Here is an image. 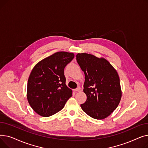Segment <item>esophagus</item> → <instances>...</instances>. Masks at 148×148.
I'll use <instances>...</instances> for the list:
<instances>
[{
	"label": "esophagus",
	"instance_id": "1",
	"mask_svg": "<svg viewBox=\"0 0 148 148\" xmlns=\"http://www.w3.org/2000/svg\"><path fill=\"white\" fill-rule=\"evenodd\" d=\"M74 90H75V91H77V92H81V91H82V88H80V87H79V88H77V89H75Z\"/></svg>",
	"mask_w": 148,
	"mask_h": 148
}]
</instances>
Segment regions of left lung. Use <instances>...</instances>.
I'll use <instances>...</instances> for the list:
<instances>
[{
  "mask_svg": "<svg viewBox=\"0 0 148 148\" xmlns=\"http://www.w3.org/2000/svg\"><path fill=\"white\" fill-rule=\"evenodd\" d=\"M77 63L84 73L83 92L87 96L82 110L92 118L103 119L118 106L122 97L119 75L104 58L78 53Z\"/></svg>",
  "mask_w": 148,
  "mask_h": 148,
  "instance_id": "obj_1",
  "label": "left lung"
}]
</instances>
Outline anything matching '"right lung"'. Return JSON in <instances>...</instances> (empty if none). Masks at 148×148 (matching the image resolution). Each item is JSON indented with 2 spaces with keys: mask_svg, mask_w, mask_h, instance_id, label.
<instances>
[{
  "mask_svg": "<svg viewBox=\"0 0 148 148\" xmlns=\"http://www.w3.org/2000/svg\"><path fill=\"white\" fill-rule=\"evenodd\" d=\"M74 58L73 53L56 52L32 69L27 82V98L39 115L49 117L58 113L72 96V90L65 84L64 68Z\"/></svg>",
  "mask_w": 148,
  "mask_h": 148,
  "instance_id": "1",
  "label": "right lung"
}]
</instances>
